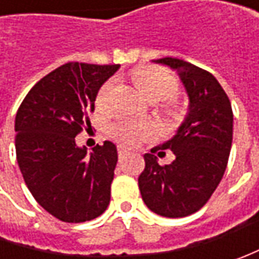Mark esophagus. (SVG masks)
Instances as JSON below:
<instances>
[{
  "label": "esophagus",
  "mask_w": 259,
  "mask_h": 259,
  "mask_svg": "<svg viewBox=\"0 0 259 259\" xmlns=\"http://www.w3.org/2000/svg\"><path fill=\"white\" fill-rule=\"evenodd\" d=\"M125 155H128V151H126L125 148H122V147H119V148H118V157H119V158H124Z\"/></svg>",
  "instance_id": "esophagus-1"
}]
</instances>
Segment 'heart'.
Masks as SVG:
<instances>
[{
    "mask_svg": "<svg viewBox=\"0 0 259 259\" xmlns=\"http://www.w3.org/2000/svg\"><path fill=\"white\" fill-rule=\"evenodd\" d=\"M135 82L141 94L148 99H167L179 91V80L168 70L157 66L144 67L135 72ZM115 79H108L96 95V106L99 109L111 108L114 101ZM109 134L126 147H135L155 134L154 126L147 121H135L131 118H118L109 125Z\"/></svg>",
    "mask_w": 259,
    "mask_h": 259,
    "instance_id": "1",
    "label": "heart"
}]
</instances>
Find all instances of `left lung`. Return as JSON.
I'll return each instance as SVG.
<instances>
[{
	"label": "left lung",
	"instance_id": "obj_1",
	"mask_svg": "<svg viewBox=\"0 0 259 259\" xmlns=\"http://www.w3.org/2000/svg\"><path fill=\"white\" fill-rule=\"evenodd\" d=\"M153 62L177 70L189 96V112L173 138L153 148L171 149L176 160L160 166L154 155L145 154L138 186L150 210L184 218L203 207L224 177L232 147V106L207 70L174 57Z\"/></svg>",
	"mask_w": 259,
	"mask_h": 259
}]
</instances>
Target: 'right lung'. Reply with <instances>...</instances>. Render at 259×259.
Masks as SVG:
<instances>
[{
    "label": "right lung",
    "mask_w": 259,
    "mask_h": 259,
    "mask_svg": "<svg viewBox=\"0 0 259 259\" xmlns=\"http://www.w3.org/2000/svg\"><path fill=\"white\" fill-rule=\"evenodd\" d=\"M119 65L70 62L35 83L15 116V153L24 182L45 210L79 224L106 210L118 161L111 141L88 154L75 137L91 126L99 88Z\"/></svg>",
    "instance_id": "1"
}]
</instances>
